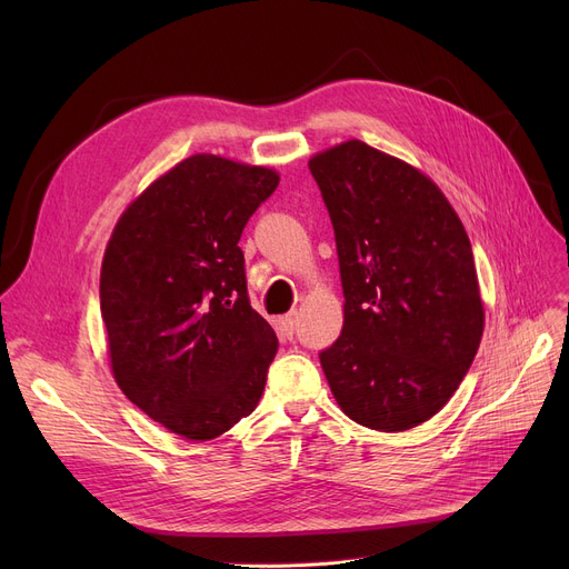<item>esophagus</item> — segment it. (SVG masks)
<instances>
[{
  "label": "esophagus",
  "mask_w": 569,
  "mask_h": 569,
  "mask_svg": "<svg viewBox=\"0 0 569 569\" xmlns=\"http://www.w3.org/2000/svg\"><path fill=\"white\" fill-rule=\"evenodd\" d=\"M295 330H297V313L292 311V313H288V316L281 318V332H283L286 337H292Z\"/></svg>",
  "instance_id": "34e87169"
}]
</instances>
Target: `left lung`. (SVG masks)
I'll use <instances>...</instances> for the list:
<instances>
[{
	"instance_id": "1",
	"label": "left lung",
	"mask_w": 569,
	"mask_h": 569,
	"mask_svg": "<svg viewBox=\"0 0 569 569\" xmlns=\"http://www.w3.org/2000/svg\"><path fill=\"white\" fill-rule=\"evenodd\" d=\"M309 170L332 219L346 300L320 367L350 420L412 429L450 401L480 348L470 239L429 177L362 140L316 154Z\"/></svg>"
}]
</instances>
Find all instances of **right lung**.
Masks as SVG:
<instances>
[{
	"mask_svg": "<svg viewBox=\"0 0 569 569\" xmlns=\"http://www.w3.org/2000/svg\"><path fill=\"white\" fill-rule=\"evenodd\" d=\"M279 174L196 154L159 177L114 226L101 318L119 390L189 440L228 431L258 406L279 339L249 302L247 221Z\"/></svg>",
	"mask_w": 569,
	"mask_h": 569,
	"instance_id": "right-lung-1",
	"label": "right lung"
}]
</instances>
